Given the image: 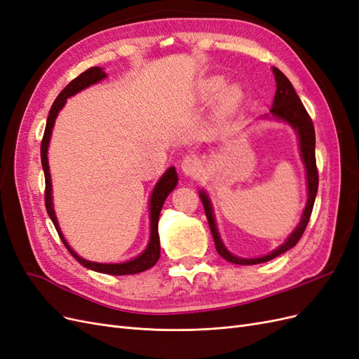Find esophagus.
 Returning <instances> with one entry per match:
<instances>
[{
  "label": "esophagus",
  "instance_id": "1",
  "mask_svg": "<svg viewBox=\"0 0 359 359\" xmlns=\"http://www.w3.org/2000/svg\"><path fill=\"white\" fill-rule=\"evenodd\" d=\"M181 170L184 175L187 177H196L202 172V161L198 156L189 154L182 158L181 161Z\"/></svg>",
  "mask_w": 359,
  "mask_h": 359
}]
</instances>
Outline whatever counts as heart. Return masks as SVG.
Returning <instances> with one entry per match:
<instances>
[{"mask_svg": "<svg viewBox=\"0 0 359 359\" xmlns=\"http://www.w3.org/2000/svg\"><path fill=\"white\" fill-rule=\"evenodd\" d=\"M224 86V81L222 78H211L210 81H206L203 85V93L206 95H215L219 94ZM241 90L238 88V86H229L223 94V103L227 107H232L236 106L241 100Z\"/></svg>", "mask_w": 359, "mask_h": 359, "instance_id": "obj_1", "label": "heart"}]
</instances>
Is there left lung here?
<instances>
[{
	"label": "left lung",
	"instance_id": "obj_1",
	"mask_svg": "<svg viewBox=\"0 0 359 359\" xmlns=\"http://www.w3.org/2000/svg\"><path fill=\"white\" fill-rule=\"evenodd\" d=\"M273 73L276 76V83H277V91L274 95V102L273 107L269 109V114L276 119H281L287 124L292 126V128L295 130L298 137H299V149H301V158L304 161V166H306L307 170V190H309V199L307 205L304 208L301 222L297 226V229L293 231L287 240L277 247L274 252H271L266 256L262 257H256V259H245V257H238L233 256L232 253L227 252V248L224 247L222 238L219 235V231H217L215 226V219H214V212H212V205L206 196V193L202 190L199 193V196L203 203V210L206 214V219H208L210 229L214 238V244L215 250L223 259H226L227 262H232L236 265H256V264H264L268 262V260L274 259L280 255H283L287 252L289 248L295 247L297 243L299 241V238L302 236L304 231L309 224L310 215L313 211V205L314 199H316L318 194V186H319V173L316 168V156H314V147H316V136H314V127L310 115L307 114L306 107H304L301 99L298 94L295 93V88H293L290 81L286 78V76L281 73L277 67H273ZM268 118V115H266Z\"/></svg>",
	"mask_w": 359,
	"mask_h": 359
}]
</instances>
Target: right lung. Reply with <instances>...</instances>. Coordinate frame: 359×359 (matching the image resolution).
<instances>
[{
  "label": "right lung",
  "instance_id": "add662e5",
  "mask_svg": "<svg viewBox=\"0 0 359 359\" xmlns=\"http://www.w3.org/2000/svg\"><path fill=\"white\" fill-rule=\"evenodd\" d=\"M106 78V73L100 67H91L88 70H85L81 73L78 78H74L66 88H64L60 95L53 102L49 116L46 121V128H45V135H43L41 139V147H40V153H41V166L43 172H45V182H46V189H45V205H46V211L50 217V220L55 226V229L61 238L62 244L66 245V248L70 252V255L78 260L81 265L85 268L97 271V273H103V274H111V276H127V274H137L142 273V271L149 269L151 266H154L157 264V260L160 257V238H158V215L161 211V206L165 203L166 198L169 196V193L175 189L177 182H178V175L177 170L173 166H170L163 177L158 180L156 184V187L153 190V194H151V202H149V223H151V236H149V243L147 248L140 253L137 257L127 260V262L123 264H99V262H91V260H85L78 253H74L72 247L67 244L66 238H64L60 224L57 220L55 211H53V203H52V182H50V173H49V165H48V147H49V140L52 135V128L53 124H55V118L58 112L62 109L64 104H66L67 99L76 93H79L85 88H88L90 85H94L97 82H100L102 79Z\"/></svg>",
  "mask_w": 359,
  "mask_h": 359
}]
</instances>
